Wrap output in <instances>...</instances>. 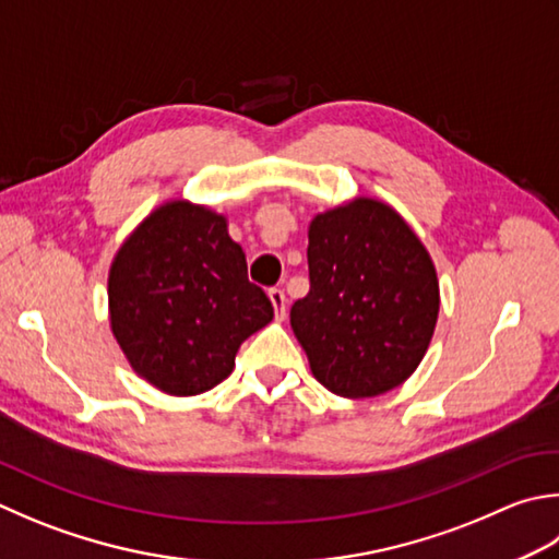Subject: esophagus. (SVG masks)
I'll return each instance as SVG.
<instances>
[{"label":"esophagus","instance_id":"obj_1","mask_svg":"<svg viewBox=\"0 0 559 559\" xmlns=\"http://www.w3.org/2000/svg\"><path fill=\"white\" fill-rule=\"evenodd\" d=\"M269 300H271V305H273V310H276V317L278 320H283V317H286V293H283L281 288H271L269 290Z\"/></svg>","mask_w":559,"mask_h":559}]
</instances>
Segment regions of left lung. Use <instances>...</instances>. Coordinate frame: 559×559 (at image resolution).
<instances>
[{"instance_id": "1", "label": "left lung", "mask_w": 559, "mask_h": 559, "mask_svg": "<svg viewBox=\"0 0 559 559\" xmlns=\"http://www.w3.org/2000/svg\"><path fill=\"white\" fill-rule=\"evenodd\" d=\"M310 293L290 326L312 376L342 397L402 385L429 348L439 278L412 227L390 205L356 199L310 223Z\"/></svg>"}]
</instances>
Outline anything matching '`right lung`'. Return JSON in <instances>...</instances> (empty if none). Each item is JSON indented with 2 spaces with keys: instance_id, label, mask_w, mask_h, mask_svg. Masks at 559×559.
Instances as JSON below:
<instances>
[{
  "instance_id": "1",
  "label": "right lung",
  "mask_w": 559,
  "mask_h": 559,
  "mask_svg": "<svg viewBox=\"0 0 559 559\" xmlns=\"http://www.w3.org/2000/svg\"><path fill=\"white\" fill-rule=\"evenodd\" d=\"M108 310L135 373L177 397L223 382L245 338L273 320L225 217L186 201L157 207L118 249Z\"/></svg>"
}]
</instances>
